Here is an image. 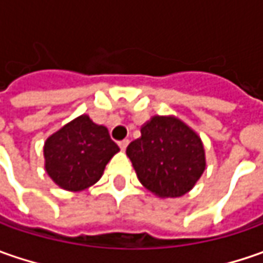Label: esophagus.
I'll use <instances>...</instances> for the list:
<instances>
[{
  "label": "esophagus",
  "mask_w": 263,
  "mask_h": 263,
  "mask_svg": "<svg viewBox=\"0 0 263 263\" xmlns=\"http://www.w3.org/2000/svg\"><path fill=\"white\" fill-rule=\"evenodd\" d=\"M127 145H128V140H127V139L121 140V142H118V146L121 147V151H126Z\"/></svg>",
  "instance_id": "1"
}]
</instances>
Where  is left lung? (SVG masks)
I'll use <instances>...</instances> for the list:
<instances>
[{
  "mask_svg": "<svg viewBox=\"0 0 263 263\" xmlns=\"http://www.w3.org/2000/svg\"><path fill=\"white\" fill-rule=\"evenodd\" d=\"M139 181L161 199L189 193L206 168L202 139L176 116H154L126 149Z\"/></svg>",
  "mask_w": 263,
  "mask_h": 263,
  "instance_id": "obj_1",
  "label": "left lung"
}]
</instances>
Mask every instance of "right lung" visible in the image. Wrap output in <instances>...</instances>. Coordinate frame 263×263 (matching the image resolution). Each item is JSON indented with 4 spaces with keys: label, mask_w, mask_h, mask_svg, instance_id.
Masks as SVG:
<instances>
[{
    "label": "right lung",
    "mask_w": 263,
    "mask_h": 263,
    "mask_svg": "<svg viewBox=\"0 0 263 263\" xmlns=\"http://www.w3.org/2000/svg\"><path fill=\"white\" fill-rule=\"evenodd\" d=\"M118 151L108 128L82 114L45 140V171L58 187L82 192L102 177L106 164Z\"/></svg>",
    "instance_id": "right-lung-1"
}]
</instances>
